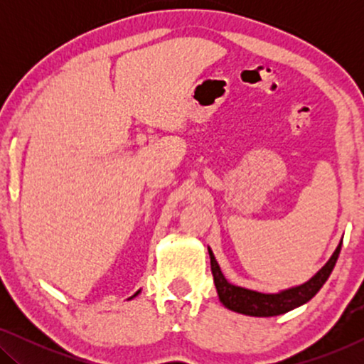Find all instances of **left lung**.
<instances>
[{
    "instance_id": "left-lung-1",
    "label": "left lung",
    "mask_w": 364,
    "mask_h": 364,
    "mask_svg": "<svg viewBox=\"0 0 364 364\" xmlns=\"http://www.w3.org/2000/svg\"><path fill=\"white\" fill-rule=\"evenodd\" d=\"M341 243L336 247L325 265L313 275L310 280L301 283V285L287 288L278 293H262L255 290H248V288L233 285L223 277V273L218 267V263L213 257V252L208 248V255H210V268L213 275V283H215L218 298L223 303V306L228 310L242 313L248 316H278L283 313L295 310V308L305 305L310 301L313 296L320 291V288L325 285L328 277L331 275L335 263L340 255Z\"/></svg>"
}]
</instances>
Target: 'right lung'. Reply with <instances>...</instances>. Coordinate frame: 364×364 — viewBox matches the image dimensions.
I'll return each mask as SVG.
<instances>
[{
  "label": "right lung",
  "mask_w": 364,
  "mask_h": 364,
  "mask_svg": "<svg viewBox=\"0 0 364 364\" xmlns=\"http://www.w3.org/2000/svg\"><path fill=\"white\" fill-rule=\"evenodd\" d=\"M139 293H141V290H139V291H137V293H136V295H134V296H137V295H139ZM134 296H131V298H129V300H132V298H134Z\"/></svg>",
  "instance_id": "obj_1"
}]
</instances>
